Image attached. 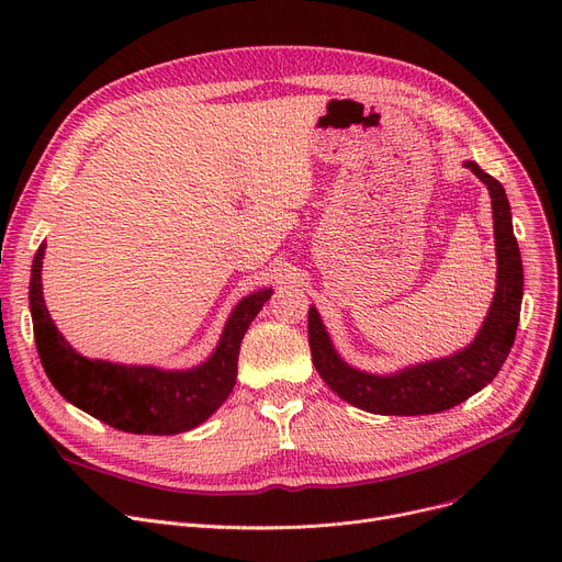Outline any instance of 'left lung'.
I'll list each match as a JSON object with an SVG mask.
<instances>
[{"label": "left lung", "instance_id": "left-lung-1", "mask_svg": "<svg viewBox=\"0 0 562 562\" xmlns=\"http://www.w3.org/2000/svg\"><path fill=\"white\" fill-rule=\"evenodd\" d=\"M462 166L474 172L490 191L496 246L494 299L474 341L456 350L453 356L378 375L350 367L339 356L318 310L310 305L307 330L312 362L318 375L339 398L364 412L417 417L460 405L496 378L515 344L524 296V269L513 232L510 202L501 182L483 172L476 161H464Z\"/></svg>", "mask_w": 562, "mask_h": 562}]
</instances>
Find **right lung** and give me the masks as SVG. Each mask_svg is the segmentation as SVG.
Masks as SVG:
<instances>
[{"label": "right lung", "instance_id": "1", "mask_svg": "<svg viewBox=\"0 0 562 562\" xmlns=\"http://www.w3.org/2000/svg\"><path fill=\"white\" fill-rule=\"evenodd\" d=\"M45 248L41 244L32 263L29 310L38 358L56 392L111 428L134 435H177L210 419L234 390L244 335L273 289H259L234 305L214 352L198 367L159 369L88 360L58 333L47 312L41 278Z\"/></svg>", "mask_w": 562, "mask_h": 562}]
</instances>
